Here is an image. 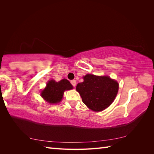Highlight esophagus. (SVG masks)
Wrapping results in <instances>:
<instances>
[{
  "label": "esophagus",
  "mask_w": 154,
  "mask_h": 154,
  "mask_svg": "<svg viewBox=\"0 0 154 154\" xmlns=\"http://www.w3.org/2000/svg\"><path fill=\"white\" fill-rule=\"evenodd\" d=\"M71 83L74 87H75V86H76V81H75V80L71 81Z\"/></svg>",
  "instance_id": "obj_1"
}]
</instances>
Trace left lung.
Masks as SVG:
<instances>
[{"instance_id":"8db88e82","label":"left lung","mask_w":154,"mask_h":154,"mask_svg":"<svg viewBox=\"0 0 154 154\" xmlns=\"http://www.w3.org/2000/svg\"><path fill=\"white\" fill-rule=\"evenodd\" d=\"M84 81L77 84L84 104L93 111H101L109 107L114 101L119 90V83L108 76L87 74Z\"/></svg>"}]
</instances>
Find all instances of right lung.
<instances>
[{
  "mask_svg": "<svg viewBox=\"0 0 154 154\" xmlns=\"http://www.w3.org/2000/svg\"><path fill=\"white\" fill-rule=\"evenodd\" d=\"M73 89V86L67 79L56 82L51 80L47 83L46 87L42 91L41 95L48 103L54 104L60 102L65 91Z\"/></svg>",
  "mask_w": 154,
  "mask_h": 154,
  "instance_id": "1",
  "label": "right lung"
}]
</instances>
